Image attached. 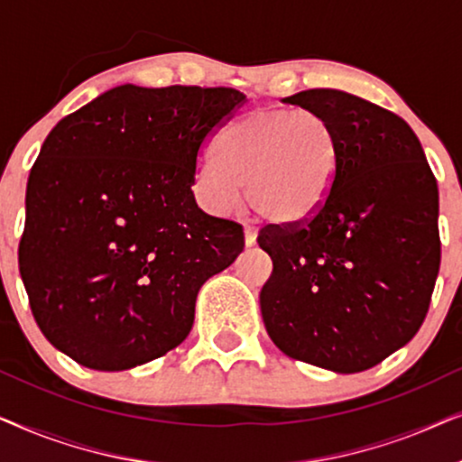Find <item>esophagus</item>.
I'll return each instance as SVG.
<instances>
[{
    "mask_svg": "<svg viewBox=\"0 0 462 462\" xmlns=\"http://www.w3.org/2000/svg\"><path fill=\"white\" fill-rule=\"evenodd\" d=\"M244 239H245V245H254L256 244V226L254 225H245L244 226Z\"/></svg>",
    "mask_w": 462,
    "mask_h": 462,
    "instance_id": "esophagus-1",
    "label": "esophagus"
}]
</instances>
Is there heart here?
<instances>
[{
    "label": "heart",
    "mask_w": 462,
    "mask_h": 462,
    "mask_svg": "<svg viewBox=\"0 0 462 462\" xmlns=\"http://www.w3.org/2000/svg\"><path fill=\"white\" fill-rule=\"evenodd\" d=\"M334 125L313 109H256L231 124L195 168L193 191L212 214L250 204L275 223H299L324 206L338 172Z\"/></svg>",
    "instance_id": "heart-1"
}]
</instances>
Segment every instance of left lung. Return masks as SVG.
<instances>
[{
  "label": "left lung",
  "instance_id": "8db88e82",
  "mask_svg": "<svg viewBox=\"0 0 462 462\" xmlns=\"http://www.w3.org/2000/svg\"><path fill=\"white\" fill-rule=\"evenodd\" d=\"M334 125L332 191L313 217L267 225L261 290L269 337L288 357L353 374L412 340L439 273V195L419 136L393 111L332 88L283 98Z\"/></svg>",
  "mask_w": 462,
  "mask_h": 462
}]
</instances>
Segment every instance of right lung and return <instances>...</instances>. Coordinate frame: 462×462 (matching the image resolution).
Here are the masks:
<instances>
[{"mask_svg": "<svg viewBox=\"0 0 462 462\" xmlns=\"http://www.w3.org/2000/svg\"><path fill=\"white\" fill-rule=\"evenodd\" d=\"M244 103L236 88L125 84L54 125L29 174L18 269L56 349L113 372L187 338L199 288L244 250V226L191 191Z\"/></svg>", "mask_w": 462, "mask_h": 462, "instance_id": "obj_1", "label": "right lung"}]
</instances>
